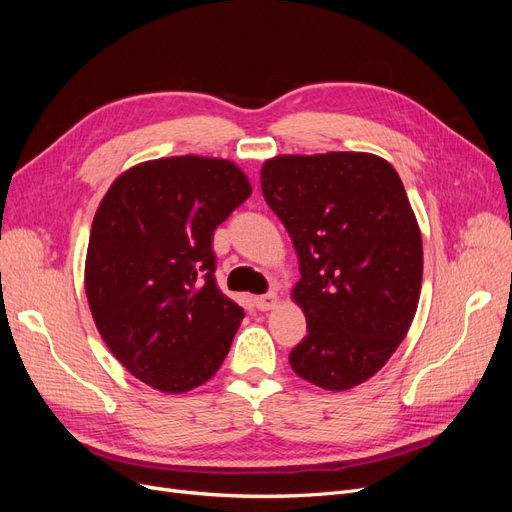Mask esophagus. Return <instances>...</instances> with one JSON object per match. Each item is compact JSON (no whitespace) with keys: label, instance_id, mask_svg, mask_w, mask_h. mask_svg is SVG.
<instances>
[{"label":"esophagus","instance_id":"34e87169","mask_svg":"<svg viewBox=\"0 0 512 512\" xmlns=\"http://www.w3.org/2000/svg\"><path fill=\"white\" fill-rule=\"evenodd\" d=\"M277 292H267V294H262V297H256V307L260 309V312H269V309H273L275 305H277Z\"/></svg>","mask_w":512,"mask_h":512}]
</instances>
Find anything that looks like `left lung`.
I'll use <instances>...</instances> for the list:
<instances>
[{
  "mask_svg": "<svg viewBox=\"0 0 512 512\" xmlns=\"http://www.w3.org/2000/svg\"><path fill=\"white\" fill-rule=\"evenodd\" d=\"M267 205L288 230L307 335L288 361L327 391L369 380L410 329L423 241L397 170L374 153L277 156L260 170Z\"/></svg>",
  "mask_w": 512,
  "mask_h": 512,
  "instance_id": "8db88e82",
  "label": "left lung"
}]
</instances>
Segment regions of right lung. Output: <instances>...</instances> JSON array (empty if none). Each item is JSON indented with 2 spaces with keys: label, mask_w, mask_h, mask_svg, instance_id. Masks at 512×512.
<instances>
[{
  "label": "right lung",
  "mask_w": 512,
  "mask_h": 512,
  "mask_svg": "<svg viewBox=\"0 0 512 512\" xmlns=\"http://www.w3.org/2000/svg\"><path fill=\"white\" fill-rule=\"evenodd\" d=\"M252 185L228 160L179 156L119 175L96 211L85 292L115 359L162 393L207 382L243 309L215 284L213 230Z\"/></svg>",
  "instance_id": "obj_1"
}]
</instances>
